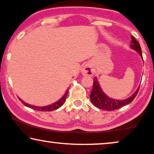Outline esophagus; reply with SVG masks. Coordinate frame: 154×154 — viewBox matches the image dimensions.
<instances>
[{
  "label": "esophagus",
  "instance_id": "1",
  "mask_svg": "<svg viewBox=\"0 0 154 154\" xmlns=\"http://www.w3.org/2000/svg\"><path fill=\"white\" fill-rule=\"evenodd\" d=\"M81 73L83 74L85 76H92L93 74H94V72H93L91 68L88 66H84L83 67L82 69H81Z\"/></svg>",
  "mask_w": 154,
  "mask_h": 154
}]
</instances>
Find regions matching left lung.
Instances as JSON below:
<instances>
[{
    "label": "left lung",
    "instance_id": "left-lung-1",
    "mask_svg": "<svg viewBox=\"0 0 154 154\" xmlns=\"http://www.w3.org/2000/svg\"><path fill=\"white\" fill-rule=\"evenodd\" d=\"M131 47L134 50H136L139 54L141 58L142 56V52L141 48L140 46L139 43L135 39L133 35H131ZM138 91H139V88L137 89V91L133 94V96H131L127 99L123 100H117L112 99V98L108 97L102 91L101 88L98 84V80L96 78L94 79V86H93V88L91 92L90 98L91 100L93 103V104L96 106V107L100 109L105 110V111H114V110L119 109L120 108L123 107V106L128 105L131 102L133 101V100L135 98V97L137 95Z\"/></svg>",
    "mask_w": 154,
    "mask_h": 154
}]
</instances>
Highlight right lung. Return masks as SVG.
Segmentation results:
<instances>
[{
    "instance_id": "right-lung-1",
    "label": "right lung",
    "mask_w": 154,
    "mask_h": 154,
    "mask_svg": "<svg viewBox=\"0 0 154 154\" xmlns=\"http://www.w3.org/2000/svg\"><path fill=\"white\" fill-rule=\"evenodd\" d=\"M68 91L66 92V94H64V96H63L62 98H60V99L58 100V101L56 102V103L51 104V105H49V106H43V107H38V106H31L29 105V104L25 103L24 101H23L21 99H20V101L22 102V103L25 105L26 106H27V107H29L31 108V109H33V110H35V111H54V110H56L58 109V108H60V106H61L63 104L65 103L66 101V96H67V94H68Z\"/></svg>"
}]
</instances>
